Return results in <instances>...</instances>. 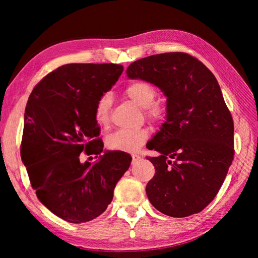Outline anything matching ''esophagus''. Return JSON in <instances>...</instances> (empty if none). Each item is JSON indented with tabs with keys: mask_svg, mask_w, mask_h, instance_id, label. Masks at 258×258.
<instances>
[{
	"mask_svg": "<svg viewBox=\"0 0 258 258\" xmlns=\"http://www.w3.org/2000/svg\"><path fill=\"white\" fill-rule=\"evenodd\" d=\"M139 160H141V156L139 154H132V161H133V163L138 162Z\"/></svg>",
	"mask_w": 258,
	"mask_h": 258,
	"instance_id": "1",
	"label": "esophagus"
}]
</instances>
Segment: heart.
<instances>
[{"label": "heart", "mask_w": 258, "mask_h": 258, "mask_svg": "<svg viewBox=\"0 0 258 258\" xmlns=\"http://www.w3.org/2000/svg\"><path fill=\"white\" fill-rule=\"evenodd\" d=\"M125 94L135 104L143 107L146 117L153 122H161L165 118V107L155 102L157 91L149 82L136 81L126 86ZM112 106V96L105 93L98 98L95 105V119L98 124L107 123L109 111ZM150 138L149 130L141 128H119L109 134L106 138V146L108 150L117 152H136L145 144Z\"/></svg>", "instance_id": "heart-1"}]
</instances>
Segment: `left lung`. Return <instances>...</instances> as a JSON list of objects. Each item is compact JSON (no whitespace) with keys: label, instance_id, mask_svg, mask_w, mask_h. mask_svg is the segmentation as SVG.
I'll return each mask as SVG.
<instances>
[{"label":"left lung","instance_id":"8db88e82","mask_svg":"<svg viewBox=\"0 0 258 258\" xmlns=\"http://www.w3.org/2000/svg\"><path fill=\"white\" fill-rule=\"evenodd\" d=\"M126 74L167 97L166 120L146 145L160 153L147 157L156 171L146 185L151 204L172 217L200 213L217 195L234 158V123L216 78L183 52L138 59Z\"/></svg>","mask_w":258,"mask_h":258}]
</instances>
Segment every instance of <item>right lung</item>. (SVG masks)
<instances>
[{"instance_id": "obj_1", "label": "right lung", "mask_w": 258, "mask_h": 258, "mask_svg": "<svg viewBox=\"0 0 258 258\" xmlns=\"http://www.w3.org/2000/svg\"><path fill=\"white\" fill-rule=\"evenodd\" d=\"M119 64H65L33 89L24 113L21 158L43 205L69 223L94 220L106 210L132 157L103 152L95 105L123 72ZM100 155L94 164L79 154Z\"/></svg>"}]
</instances>
